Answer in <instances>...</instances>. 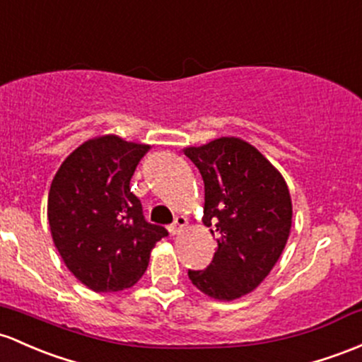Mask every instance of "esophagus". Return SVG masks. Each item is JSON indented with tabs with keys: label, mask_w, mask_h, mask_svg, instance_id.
I'll return each mask as SVG.
<instances>
[{
	"label": "esophagus",
	"mask_w": 362,
	"mask_h": 362,
	"mask_svg": "<svg viewBox=\"0 0 362 362\" xmlns=\"http://www.w3.org/2000/svg\"><path fill=\"white\" fill-rule=\"evenodd\" d=\"M185 226H187V218L182 216V214H180V216L175 218V221L168 226V230H170V233H172V235L175 237V235H178L180 232H184Z\"/></svg>",
	"instance_id": "esophagus-1"
}]
</instances>
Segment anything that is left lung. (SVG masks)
<instances>
[{
	"mask_svg": "<svg viewBox=\"0 0 362 362\" xmlns=\"http://www.w3.org/2000/svg\"><path fill=\"white\" fill-rule=\"evenodd\" d=\"M184 154L204 180L202 223L213 226L209 232L216 235L213 261L206 269H189V278L211 299H240L269 275L291 235L287 182L239 137L190 146Z\"/></svg>",
	"mask_w": 362,
	"mask_h": 362,
	"instance_id": "1",
	"label": "left lung"
}]
</instances>
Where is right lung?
<instances>
[{"mask_svg":"<svg viewBox=\"0 0 362 362\" xmlns=\"http://www.w3.org/2000/svg\"><path fill=\"white\" fill-rule=\"evenodd\" d=\"M149 144L106 134L66 156L51 182L47 221L63 263L94 292H120L148 269L151 251L168 235L142 216L130 178Z\"/></svg>","mask_w":362,"mask_h":362,"instance_id":"add662e5","label":"right lung"}]
</instances>
